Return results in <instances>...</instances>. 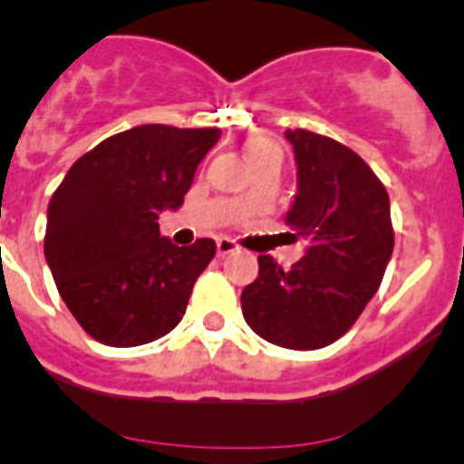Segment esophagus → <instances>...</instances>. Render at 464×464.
<instances>
[{
    "label": "esophagus",
    "instance_id": "esophagus-1",
    "mask_svg": "<svg viewBox=\"0 0 464 464\" xmlns=\"http://www.w3.org/2000/svg\"><path fill=\"white\" fill-rule=\"evenodd\" d=\"M216 248H218V256L220 257H225V256H229V253L239 251V246H237L232 239H218Z\"/></svg>",
    "mask_w": 464,
    "mask_h": 464
}]
</instances>
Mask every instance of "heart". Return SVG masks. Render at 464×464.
<instances>
[{"instance_id":"obj_1","label":"heart","mask_w":464,"mask_h":464,"mask_svg":"<svg viewBox=\"0 0 464 464\" xmlns=\"http://www.w3.org/2000/svg\"><path fill=\"white\" fill-rule=\"evenodd\" d=\"M246 150V160H248V165L251 167H260L267 165V162H278L281 165V149H278V143L269 137H251L246 141L244 146Z\"/></svg>"}]
</instances>
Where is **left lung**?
Returning a JSON list of instances; mask_svg holds the SVG:
<instances>
[{
	"instance_id": "left-lung-1",
	"label": "left lung",
	"mask_w": 464,
	"mask_h": 464,
	"mask_svg": "<svg viewBox=\"0 0 464 464\" xmlns=\"http://www.w3.org/2000/svg\"><path fill=\"white\" fill-rule=\"evenodd\" d=\"M297 162V195L285 223L306 256L288 272L260 256L241 311L257 337L314 351L343 337L379 290L395 246L391 199L358 153L309 130H285Z\"/></svg>"
}]
</instances>
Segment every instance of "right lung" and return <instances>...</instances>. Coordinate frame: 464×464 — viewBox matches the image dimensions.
<instances>
[{
    "label": "right lung",
    "mask_w": 464,
    "mask_h": 464,
    "mask_svg": "<svg viewBox=\"0 0 464 464\" xmlns=\"http://www.w3.org/2000/svg\"><path fill=\"white\" fill-rule=\"evenodd\" d=\"M220 130L139 125L81 155L48 204L44 253L57 293L90 337L130 348L186 314L216 241L174 246L158 218L183 204Z\"/></svg>",
    "instance_id": "1"
}]
</instances>
